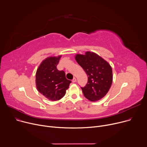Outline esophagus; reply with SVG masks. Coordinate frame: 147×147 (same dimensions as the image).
<instances>
[{
	"mask_svg": "<svg viewBox=\"0 0 147 147\" xmlns=\"http://www.w3.org/2000/svg\"><path fill=\"white\" fill-rule=\"evenodd\" d=\"M72 82H76V78L75 77H74L73 79L72 80Z\"/></svg>",
	"mask_w": 147,
	"mask_h": 147,
	"instance_id": "34e87169",
	"label": "esophagus"
}]
</instances>
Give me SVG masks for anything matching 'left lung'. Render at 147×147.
Wrapping results in <instances>:
<instances>
[{
	"label": "left lung",
	"mask_w": 147,
	"mask_h": 147,
	"mask_svg": "<svg viewBox=\"0 0 147 147\" xmlns=\"http://www.w3.org/2000/svg\"><path fill=\"white\" fill-rule=\"evenodd\" d=\"M75 59L88 76V82L81 87L84 96L91 101L104 97L109 91L113 81L112 69L108 63L94 52L77 54Z\"/></svg>",
	"instance_id": "1"
}]
</instances>
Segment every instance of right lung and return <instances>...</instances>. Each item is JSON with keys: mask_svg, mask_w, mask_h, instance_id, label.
Here are the masks:
<instances>
[{"mask_svg": "<svg viewBox=\"0 0 147 147\" xmlns=\"http://www.w3.org/2000/svg\"><path fill=\"white\" fill-rule=\"evenodd\" d=\"M60 57L61 56L49 57L44 60L38 67L35 76L38 91L52 101L63 97L71 82L66 78L64 71H59L56 67Z\"/></svg>", "mask_w": 147, "mask_h": 147, "instance_id": "1", "label": "right lung"}]
</instances>
